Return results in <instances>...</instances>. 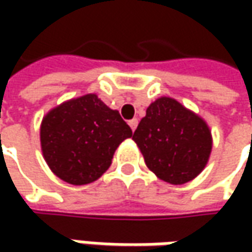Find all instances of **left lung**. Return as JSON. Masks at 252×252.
<instances>
[{"instance_id":"8db88e82","label":"left lung","mask_w":252,"mask_h":252,"mask_svg":"<svg viewBox=\"0 0 252 252\" xmlns=\"http://www.w3.org/2000/svg\"><path fill=\"white\" fill-rule=\"evenodd\" d=\"M131 137L121 113L95 95H84L47 113L40 127L47 165L68 184L85 185L111 167L115 150Z\"/></svg>"}]
</instances>
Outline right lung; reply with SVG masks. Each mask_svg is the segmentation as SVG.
I'll return each instance as SVG.
<instances>
[{"instance_id": "add662e5", "label": "right lung", "mask_w": 252, "mask_h": 252, "mask_svg": "<svg viewBox=\"0 0 252 252\" xmlns=\"http://www.w3.org/2000/svg\"><path fill=\"white\" fill-rule=\"evenodd\" d=\"M146 165L162 181L181 185L202 172L212 151L206 123L168 98L151 103L133 134Z\"/></svg>"}]
</instances>
